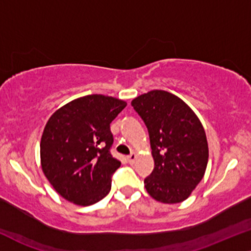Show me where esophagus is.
I'll list each match as a JSON object with an SVG mask.
<instances>
[{
    "label": "esophagus",
    "instance_id": "obj_1",
    "mask_svg": "<svg viewBox=\"0 0 251 251\" xmlns=\"http://www.w3.org/2000/svg\"><path fill=\"white\" fill-rule=\"evenodd\" d=\"M135 160H136V154H135V153H131V154H129L128 156H127V161H128V162L131 163V164L134 163Z\"/></svg>",
    "mask_w": 251,
    "mask_h": 251
}]
</instances>
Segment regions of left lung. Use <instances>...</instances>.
I'll return each mask as SVG.
<instances>
[{
	"instance_id": "obj_1",
	"label": "left lung",
	"mask_w": 251,
	"mask_h": 251,
	"mask_svg": "<svg viewBox=\"0 0 251 251\" xmlns=\"http://www.w3.org/2000/svg\"><path fill=\"white\" fill-rule=\"evenodd\" d=\"M131 104L148 129L154 158L146 190L164 204L184 201L207 167L208 145L201 120L188 104L164 90L140 95Z\"/></svg>"
}]
</instances>
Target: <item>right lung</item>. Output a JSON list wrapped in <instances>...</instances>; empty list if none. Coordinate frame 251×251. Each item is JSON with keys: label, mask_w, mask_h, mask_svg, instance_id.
<instances>
[{"label": "right lung", "mask_w": 251, "mask_h": 251, "mask_svg": "<svg viewBox=\"0 0 251 251\" xmlns=\"http://www.w3.org/2000/svg\"><path fill=\"white\" fill-rule=\"evenodd\" d=\"M127 103L104 95H88L55 111L40 141V162L50 185L66 201L89 206L111 190L120 161L111 155L110 124Z\"/></svg>", "instance_id": "obj_1"}]
</instances>
